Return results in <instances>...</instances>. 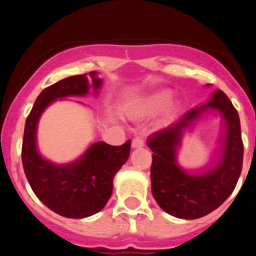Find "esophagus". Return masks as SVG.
Instances as JSON below:
<instances>
[{
  "label": "esophagus",
  "mask_w": 256,
  "mask_h": 256,
  "mask_svg": "<svg viewBox=\"0 0 256 256\" xmlns=\"http://www.w3.org/2000/svg\"><path fill=\"white\" fill-rule=\"evenodd\" d=\"M144 140L141 138H134L132 140V142H131V147H132V148H140V147H142L144 146Z\"/></svg>",
  "instance_id": "1"
}]
</instances>
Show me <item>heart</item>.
Returning <instances> with one entry per match:
<instances>
[{
	"label": "heart",
	"mask_w": 256,
	"mask_h": 256,
	"mask_svg": "<svg viewBox=\"0 0 256 256\" xmlns=\"http://www.w3.org/2000/svg\"><path fill=\"white\" fill-rule=\"evenodd\" d=\"M170 98H171V94L168 92H164V90L144 95V96L132 100L126 106V114L132 120L140 121L156 115L164 108L160 122L166 124L171 121L180 109V102H174V100L170 102Z\"/></svg>",
	"instance_id": "1"
}]
</instances>
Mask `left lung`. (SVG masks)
<instances>
[{"mask_svg": "<svg viewBox=\"0 0 256 256\" xmlns=\"http://www.w3.org/2000/svg\"><path fill=\"white\" fill-rule=\"evenodd\" d=\"M209 86V84H207ZM209 112L220 114L224 132L217 157L204 169L190 172L178 164L182 136ZM147 144L154 152L151 190L157 204L180 219H197L213 212L232 194L242 167V141L236 108L222 90L187 112L168 128L152 134Z\"/></svg>", "mask_w": 256, "mask_h": 256, "instance_id": "8db88e82", "label": "left lung"}]
</instances>
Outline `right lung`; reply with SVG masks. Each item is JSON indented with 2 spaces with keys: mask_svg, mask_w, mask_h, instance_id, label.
I'll return each instance as SVG.
<instances>
[{
  "mask_svg": "<svg viewBox=\"0 0 256 256\" xmlns=\"http://www.w3.org/2000/svg\"><path fill=\"white\" fill-rule=\"evenodd\" d=\"M98 72L73 76L46 88L26 120L22 164L30 188L40 202L66 218L82 219L106 206L112 180L130 156L131 141L112 146L102 141L90 144L74 161L58 164L43 156L37 146V128L44 110L68 96H98L102 79Z\"/></svg>",
  "mask_w": 256,
  "mask_h": 256,
  "instance_id": "right-lung-1",
  "label": "right lung"
}]
</instances>
